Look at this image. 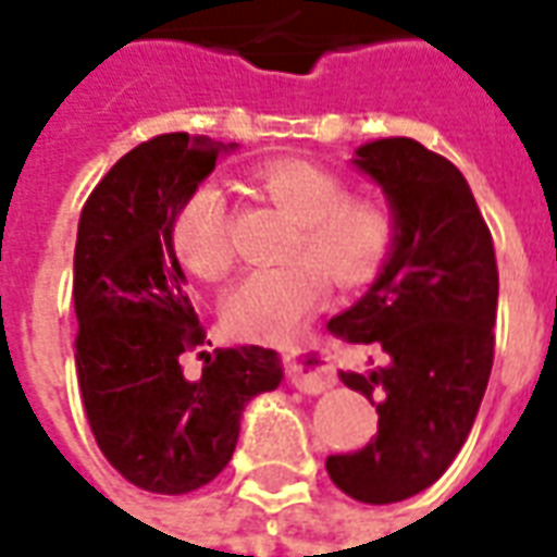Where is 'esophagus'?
I'll list each match as a JSON object with an SVG mask.
<instances>
[{"instance_id":"34e87169","label":"esophagus","mask_w":557,"mask_h":557,"mask_svg":"<svg viewBox=\"0 0 557 557\" xmlns=\"http://www.w3.org/2000/svg\"><path fill=\"white\" fill-rule=\"evenodd\" d=\"M283 361H286V370H289L292 385L304 391V394H322L327 387H334V375L325 373V367L310 355H304L301 349H286Z\"/></svg>"}]
</instances>
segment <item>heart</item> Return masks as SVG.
I'll return each instance as SVG.
<instances>
[{"mask_svg": "<svg viewBox=\"0 0 557 557\" xmlns=\"http://www.w3.org/2000/svg\"><path fill=\"white\" fill-rule=\"evenodd\" d=\"M274 202L301 220L289 262L259 268L223 301V325L235 337H289L298 322L325 301L331 277L339 286H361L385 265L397 242L394 211L373 196H349L337 172L313 160H271L256 172ZM172 247L184 268L202 280H220L235 262L232 218L218 187H199L172 220Z\"/></svg>", "mask_w": 557, "mask_h": 557, "instance_id": "obj_1", "label": "heart"}]
</instances>
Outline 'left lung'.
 <instances>
[{"mask_svg": "<svg viewBox=\"0 0 557 557\" xmlns=\"http://www.w3.org/2000/svg\"><path fill=\"white\" fill-rule=\"evenodd\" d=\"M355 163L382 184L397 242L370 292L327 331L379 343L373 373H339L379 411L355 454L327 456L349 498L394 504L442 478L478 418L495 358L498 265L486 220L462 172L409 137L367 143Z\"/></svg>", "mask_w": 557, "mask_h": 557, "instance_id": "8db88e82", "label": "left lung"}]
</instances>
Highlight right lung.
Masks as SVG:
<instances>
[{"mask_svg": "<svg viewBox=\"0 0 557 557\" xmlns=\"http://www.w3.org/2000/svg\"><path fill=\"white\" fill-rule=\"evenodd\" d=\"M232 148V146H230ZM223 143L160 134L103 175L83 206L74 250L79 394L107 462L139 490L187 495L235 454L242 411L283 379L262 346H211L172 250V220L214 170Z\"/></svg>", "mask_w": 557, "mask_h": 557, "instance_id": "1", "label": "right lung"}]
</instances>
